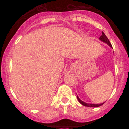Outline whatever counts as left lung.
Wrapping results in <instances>:
<instances>
[{"label": "left lung", "instance_id": "obj_1", "mask_svg": "<svg viewBox=\"0 0 129 129\" xmlns=\"http://www.w3.org/2000/svg\"><path fill=\"white\" fill-rule=\"evenodd\" d=\"M99 40L102 41V42H103V43L107 44L108 46H110L111 48H112V45H111V43H110V42L109 41L108 39L106 36V35H105L103 32L102 33V35L99 37ZM77 98H78V101L80 102V103L81 104H82V105H84V106H88V107H98V106H102V104L104 103V102H102V103H100V104H90V103H86V102H84V101H82V100H81L80 98H79L78 95H77Z\"/></svg>", "mask_w": 129, "mask_h": 129}]
</instances>
